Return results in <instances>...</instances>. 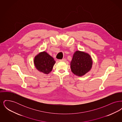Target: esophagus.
Wrapping results in <instances>:
<instances>
[{"mask_svg":"<svg viewBox=\"0 0 122 122\" xmlns=\"http://www.w3.org/2000/svg\"><path fill=\"white\" fill-rule=\"evenodd\" d=\"M59 61H66V59L64 58H63V59H62L59 60Z\"/></svg>","mask_w":122,"mask_h":122,"instance_id":"esophagus-1","label":"esophagus"}]
</instances>
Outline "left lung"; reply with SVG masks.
<instances>
[{
    "label": "left lung",
    "mask_w": 122,
    "mask_h": 122,
    "mask_svg": "<svg viewBox=\"0 0 122 122\" xmlns=\"http://www.w3.org/2000/svg\"><path fill=\"white\" fill-rule=\"evenodd\" d=\"M92 65V60L90 55L77 51L75 52L70 63V68L75 75L81 76L90 70Z\"/></svg>",
    "instance_id": "left-lung-1"
}]
</instances>
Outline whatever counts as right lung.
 Masks as SVG:
<instances>
[{
    "mask_svg": "<svg viewBox=\"0 0 122 122\" xmlns=\"http://www.w3.org/2000/svg\"><path fill=\"white\" fill-rule=\"evenodd\" d=\"M34 62L37 70L46 74L52 71L55 63L53 58L45 52H40L36 55Z\"/></svg>",
    "mask_w": 122,
    "mask_h": 122,
    "instance_id": "right-lung-1",
    "label": "right lung"
}]
</instances>
